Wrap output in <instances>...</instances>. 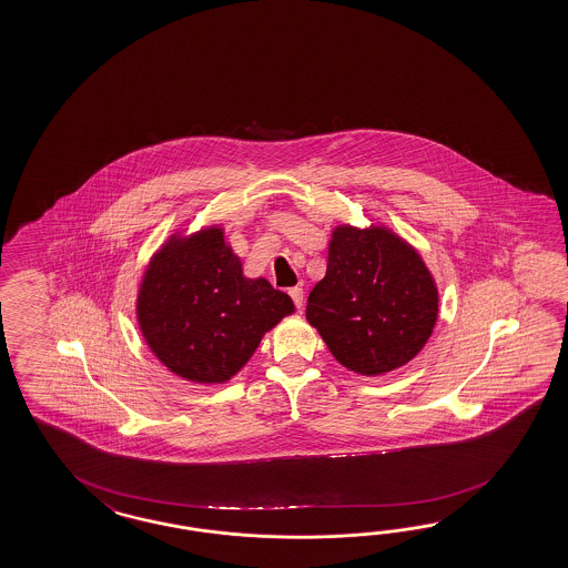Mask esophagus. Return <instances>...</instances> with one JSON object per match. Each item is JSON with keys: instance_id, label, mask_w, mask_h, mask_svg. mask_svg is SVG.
<instances>
[{"instance_id": "esophagus-1", "label": "esophagus", "mask_w": 568, "mask_h": 568, "mask_svg": "<svg viewBox=\"0 0 568 568\" xmlns=\"http://www.w3.org/2000/svg\"><path fill=\"white\" fill-rule=\"evenodd\" d=\"M290 295L291 300H293V304H295V307H297V310H302L305 302L304 290H302V287H291Z\"/></svg>"}]
</instances>
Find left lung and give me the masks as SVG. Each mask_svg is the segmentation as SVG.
<instances>
[{"instance_id":"left-lung-1","label":"left lung","mask_w":568,"mask_h":568,"mask_svg":"<svg viewBox=\"0 0 568 568\" xmlns=\"http://www.w3.org/2000/svg\"><path fill=\"white\" fill-rule=\"evenodd\" d=\"M437 314V283L415 246L386 225L334 227L305 318L343 367L367 377L398 369L427 345Z\"/></svg>"}]
</instances>
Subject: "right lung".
I'll use <instances>...</instances> for the list:
<instances>
[{
    "label": "right lung",
    "instance_id": "obj_1",
    "mask_svg": "<svg viewBox=\"0 0 568 568\" xmlns=\"http://www.w3.org/2000/svg\"><path fill=\"white\" fill-rule=\"evenodd\" d=\"M135 312L145 343L172 374L225 384L295 305L266 278L244 277L222 225H209L170 235L153 254Z\"/></svg>",
    "mask_w": 568,
    "mask_h": 568
}]
</instances>
